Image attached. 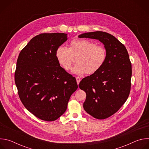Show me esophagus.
Instances as JSON below:
<instances>
[{
    "label": "esophagus",
    "mask_w": 149,
    "mask_h": 149,
    "mask_svg": "<svg viewBox=\"0 0 149 149\" xmlns=\"http://www.w3.org/2000/svg\"><path fill=\"white\" fill-rule=\"evenodd\" d=\"M76 80H77V84H79V82H80V81H81V78H80L79 77H76Z\"/></svg>",
    "instance_id": "esophagus-1"
}]
</instances>
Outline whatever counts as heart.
I'll list each match as a JSON object with an SVG mask.
<instances>
[{"label": "heart", "mask_w": 149, "mask_h": 149, "mask_svg": "<svg viewBox=\"0 0 149 149\" xmlns=\"http://www.w3.org/2000/svg\"><path fill=\"white\" fill-rule=\"evenodd\" d=\"M75 56L77 64L73 68V72L78 75H93L104 65L107 51L104 46L97 45L91 40L75 39L70 42L69 48L61 46L56 52L59 64L67 71L71 70L73 57Z\"/></svg>", "instance_id": "obj_1"}]
</instances>
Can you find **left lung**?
<instances>
[{"instance_id": "left-lung-1", "label": "left lung", "mask_w": 149, "mask_h": 149, "mask_svg": "<svg viewBox=\"0 0 149 149\" xmlns=\"http://www.w3.org/2000/svg\"><path fill=\"white\" fill-rule=\"evenodd\" d=\"M79 37L98 39L107 51L103 67L79 84L87 95L85 111L95 118L105 119L118 111L130 94L132 70L129 55L125 46L109 33L96 31Z\"/></svg>"}]
</instances>
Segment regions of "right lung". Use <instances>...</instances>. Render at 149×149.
Returning <instances> with one entry per match:
<instances>
[{"instance_id":"1","label":"right lung","mask_w":149,"mask_h":149,"mask_svg":"<svg viewBox=\"0 0 149 149\" xmlns=\"http://www.w3.org/2000/svg\"><path fill=\"white\" fill-rule=\"evenodd\" d=\"M67 39L64 33L39 34L17 58L15 82L20 100L29 112L46 121L65 112L78 88L75 78L60 67L56 58L57 49Z\"/></svg>"}]
</instances>
